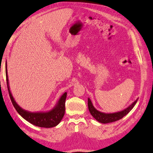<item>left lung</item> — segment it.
<instances>
[{
    "instance_id": "left-lung-1",
    "label": "left lung",
    "mask_w": 153,
    "mask_h": 153,
    "mask_svg": "<svg viewBox=\"0 0 153 153\" xmlns=\"http://www.w3.org/2000/svg\"><path fill=\"white\" fill-rule=\"evenodd\" d=\"M137 99L136 100L133 101L129 106H128L127 108L124 109V110L122 111H117V112L114 113H104L97 110L93 106V103H92V101L90 98H88V107L90 113H91V115L93 116L94 119H96L99 123L106 124V123L115 122V121L120 120L121 118L124 117V116H125L131 110H132L133 107H134L135 105L137 103Z\"/></svg>"
}]
</instances>
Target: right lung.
<instances>
[{"label":"right lung","mask_w":153,"mask_h":153,"mask_svg":"<svg viewBox=\"0 0 153 153\" xmlns=\"http://www.w3.org/2000/svg\"><path fill=\"white\" fill-rule=\"evenodd\" d=\"M5 71L7 88H8L9 94V96H10L11 102L13 103L14 108H16V111H18L19 114L22 117L24 118L26 120H27L28 122L31 123L32 125L39 127L51 128L56 127V126L59 124L65 114V100H66L67 97L66 92L62 94V95L60 97L59 101L56 103L54 107L49 111H35V112L27 111L22 108L17 103L15 99L13 98V95H12L11 92L10 91V87H9L8 74H7V62L5 63Z\"/></svg>","instance_id":"obj_1"}]
</instances>
